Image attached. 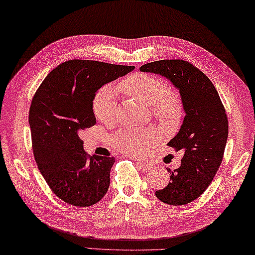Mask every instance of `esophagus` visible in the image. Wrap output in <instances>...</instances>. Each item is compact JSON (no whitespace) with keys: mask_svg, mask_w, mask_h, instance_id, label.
<instances>
[{"mask_svg":"<svg viewBox=\"0 0 255 255\" xmlns=\"http://www.w3.org/2000/svg\"><path fill=\"white\" fill-rule=\"evenodd\" d=\"M137 161H138V163H140V166L142 167L143 170H146V172H148V170L151 169V166L149 165V163L144 162V161H141V160H138V159H137Z\"/></svg>","mask_w":255,"mask_h":255,"instance_id":"34e87169","label":"esophagus"}]
</instances>
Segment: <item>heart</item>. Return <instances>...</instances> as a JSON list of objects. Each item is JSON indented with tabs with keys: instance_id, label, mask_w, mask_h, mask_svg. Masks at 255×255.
I'll use <instances>...</instances> for the list:
<instances>
[{
	"instance_id": "heart-1",
	"label": "heart",
	"mask_w": 255,
	"mask_h": 255,
	"mask_svg": "<svg viewBox=\"0 0 255 255\" xmlns=\"http://www.w3.org/2000/svg\"><path fill=\"white\" fill-rule=\"evenodd\" d=\"M118 88L126 95L151 105L154 114L162 120L175 119L181 112V102L175 93L166 89V83L160 77L149 74H131L121 80ZM93 112L102 124H113L117 120L118 92L114 87L104 86L93 100ZM157 140L153 129L120 131L112 136L113 146L124 153L138 155Z\"/></svg>"
}]
</instances>
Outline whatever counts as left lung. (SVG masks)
<instances>
[{"label": "left lung", "mask_w": 255, "mask_h": 255, "mask_svg": "<svg viewBox=\"0 0 255 255\" xmlns=\"http://www.w3.org/2000/svg\"><path fill=\"white\" fill-rule=\"evenodd\" d=\"M140 70L167 77L181 95L186 117L167 143L183 151L181 166L168 170L169 183L155 195L167 205H187L207 189L221 165L228 136L226 111L211 80L188 61H154Z\"/></svg>", "instance_id": "8db88e82"}]
</instances>
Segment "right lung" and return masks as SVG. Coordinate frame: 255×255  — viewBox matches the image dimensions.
Returning <instances> with one entry per match:
<instances>
[{"mask_svg":"<svg viewBox=\"0 0 255 255\" xmlns=\"http://www.w3.org/2000/svg\"><path fill=\"white\" fill-rule=\"evenodd\" d=\"M133 69L99 61H66L48 74L31 100L35 161L51 192L67 204L89 207L108 191L115 159L88 155L80 135L96 124L95 93Z\"/></svg>","mask_w":255,"mask_h":255,"instance_id":"1","label":"right lung"}]
</instances>
